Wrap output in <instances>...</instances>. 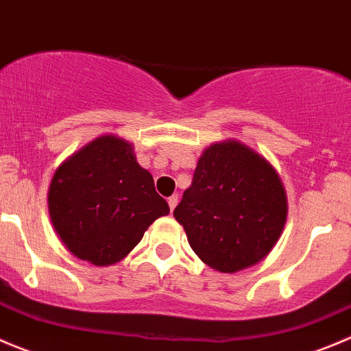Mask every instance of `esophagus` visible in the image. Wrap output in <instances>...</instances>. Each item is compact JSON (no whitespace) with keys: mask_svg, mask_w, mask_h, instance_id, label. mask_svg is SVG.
Segmentation results:
<instances>
[{"mask_svg":"<svg viewBox=\"0 0 351 351\" xmlns=\"http://www.w3.org/2000/svg\"><path fill=\"white\" fill-rule=\"evenodd\" d=\"M167 201H169V208H171V211H174V208L177 206V201H179V196H177V194H172Z\"/></svg>","mask_w":351,"mask_h":351,"instance_id":"esophagus-1","label":"esophagus"}]
</instances>
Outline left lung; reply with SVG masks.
I'll return each mask as SVG.
<instances>
[{
	"label": "left lung",
	"mask_w": 351,
	"mask_h": 351,
	"mask_svg": "<svg viewBox=\"0 0 351 351\" xmlns=\"http://www.w3.org/2000/svg\"><path fill=\"white\" fill-rule=\"evenodd\" d=\"M287 211L285 187L273 165L241 141L227 140L203 152L174 217L204 265L235 273L269 254Z\"/></svg>",
	"instance_id": "8db88e82"
}]
</instances>
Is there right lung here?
I'll use <instances>...</instances> for the list:
<instances>
[{
    "label": "right lung",
    "mask_w": 351,
    "mask_h": 351,
    "mask_svg": "<svg viewBox=\"0 0 351 351\" xmlns=\"http://www.w3.org/2000/svg\"><path fill=\"white\" fill-rule=\"evenodd\" d=\"M47 203L66 249L95 266L126 258L147 228L171 211L133 145L114 134L95 138L59 165Z\"/></svg>",
    "instance_id": "right-lung-1"
}]
</instances>
